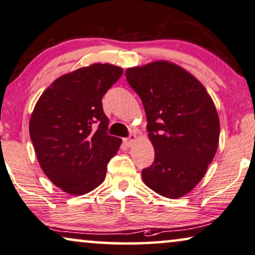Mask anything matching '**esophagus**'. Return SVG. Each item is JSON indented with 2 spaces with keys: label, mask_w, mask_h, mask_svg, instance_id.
Wrapping results in <instances>:
<instances>
[{
  "label": "esophagus",
  "mask_w": 255,
  "mask_h": 255,
  "mask_svg": "<svg viewBox=\"0 0 255 255\" xmlns=\"http://www.w3.org/2000/svg\"><path fill=\"white\" fill-rule=\"evenodd\" d=\"M135 139H136V134H134V132H132V134H129V136L126 138V144L128 146H130L132 143L135 142Z\"/></svg>",
  "instance_id": "1"
}]
</instances>
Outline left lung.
<instances>
[{
  "label": "left lung",
  "mask_w": 255,
  "mask_h": 255,
  "mask_svg": "<svg viewBox=\"0 0 255 255\" xmlns=\"http://www.w3.org/2000/svg\"><path fill=\"white\" fill-rule=\"evenodd\" d=\"M142 100L155 160L142 170L144 184L165 198L191 192L213 162L220 120L210 96L196 78L166 61L126 70Z\"/></svg>",
  "instance_id": "left-lung-1"
}]
</instances>
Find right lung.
<instances>
[{"instance_id": "1", "label": "right lung", "mask_w": 255, "mask_h": 255, "mask_svg": "<svg viewBox=\"0 0 255 255\" xmlns=\"http://www.w3.org/2000/svg\"><path fill=\"white\" fill-rule=\"evenodd\" d=\"M123 75L120 67L96 63L57 78L35 104L30 136L42 171L63 192L83 195L105 179L121 144L107 134L102 99Z\"/></svg>"}]
</instances>
